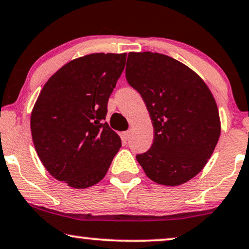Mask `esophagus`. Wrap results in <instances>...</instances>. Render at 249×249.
<instances>
[{"label": "esophagus", "instance_id": "1", "mask_svg": "<svg viewBox=\"0 0 249 249\" xmlns=\"http://www.w3.org/2000/svg\"><path fill=\"white\" fill-rule=\"evenodd\" d=\"M130 136H131V130H128V131H126V132L123 133V137H124L125 140H127L128 138H130Z\"/></svg>", "mask_w": 249, "mask_h": 249}]
</instances>
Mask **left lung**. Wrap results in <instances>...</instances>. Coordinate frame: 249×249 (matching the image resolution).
I'll return each mask as SVG.
<instances>
[{"instance_id": "obj_1", "label": "left lung", "mask_w": 249, "mask_h": 249, "mask_svg": "<svg viewBox=\"0 0 249 249\" xmlns=\"http://www.w3.org/2000/svg\"><path fill=\"white\" fill-rule=\"evenodd\" d=\"M125 76L142 95L154 128L152 147L137 161L159 184H183L204 168L220 136L210 89L193 70L168 55L130 52Z\"/></svg>"}]
</instances>
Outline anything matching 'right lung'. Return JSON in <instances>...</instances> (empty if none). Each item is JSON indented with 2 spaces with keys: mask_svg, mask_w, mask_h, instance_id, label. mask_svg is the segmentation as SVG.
Here are the masks:
<instances>
[{
  "mask_svg": "<svg viewBox=\"0 0 249 249\" xmlns=\"http://www.w3.org/2000/svg\"><path fill=\"white\" fill-rule=\"evenodd\" d=\"M126 53H92L74 59L50 77L31 112V133L41 163L75 189L106 176L122 140L107 125V101Z\"/></svg>",
  "mask_w": 249,
  "mask_h": 249,
  "instance_id": "right-lung-1",
  "label": "right lung"
}]
</instances>
